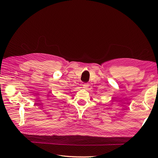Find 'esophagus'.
I'll use <instances>...</instances> for the list:
<instances>
[{
    "label": "esophagus",
    "instance_id": "obj_1",
    "mask_svg": "<svg viewBox=\"0 0 158 158\" xmlns=\"http://www.w3.org/2000/svg\"><path fill=\"white\" fill-rule=\"evenodd\" d=\"M88 87H89V84L87 83V82H86V83H84V84H83V88H84L88 89Z\"/></svg>",
    "mask_w": 158,
    "mask_h": 158
}]
</instances>
